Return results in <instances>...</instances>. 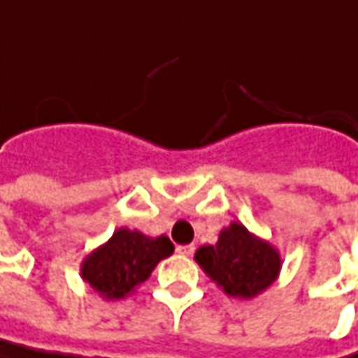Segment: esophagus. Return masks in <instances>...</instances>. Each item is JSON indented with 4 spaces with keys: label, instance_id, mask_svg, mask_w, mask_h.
Listing matches in <instances>:
<instances>
[{
    "label": "esophagus",
    "instance_id": "34e87169",
    "mask_svg": "<svg viewBox=\"0 0 358 358\" xmlns=\"http://www.w3.org/2000/svg\"><path fill=\"white\" fill-rule=\"evenodd\" d=\"M176 253L178 255H184V257H190L194 253V245H178L176 247Z\"/></svg>",
    "mask_w": 358,
    "mask_h": 358
}]
</instances>
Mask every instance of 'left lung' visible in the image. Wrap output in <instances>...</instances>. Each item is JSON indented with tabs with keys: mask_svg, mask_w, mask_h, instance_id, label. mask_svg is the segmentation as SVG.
<instances>
[{
	"mask_svg": "<svg viewBox=\"0 0 358 358\" xmlns=\"http://www.w3.org/2000/svg\"><path fill=\"white\" fill-rule=\"evenodd\" d=\"M194 259L227 296L243 300L267 289L282 269L278 249L249 233L241 222L222 229L217 245L200 247Z\"/></svg>",
	"mask_w": 358,
	"mask_h": 358,
	"instance_id": "8db88e82",
	"label": "left lung"
}]
</instances>
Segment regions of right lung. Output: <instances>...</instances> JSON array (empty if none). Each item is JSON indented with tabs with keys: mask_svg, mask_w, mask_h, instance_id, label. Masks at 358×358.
Listing matches in <instances>:
<instances>
[{
	"mask_svg": "<svg viewBox=\"0 0 358 358\" xmlns=\"http://www.w3.org/2000/svg\"><path fill=\"white\" fill-rule=\"evenodd\" d=\"M172 253L174 245L166 235L152 239L123 227L85 257L80 275L105 300H121L143 284L154 267Z\"/></svg>",
	"mask_w": 358,
	"mask_h": 358,
	"instance_id": "obj_1",
	"label": "right lung"
}]
</instances>
